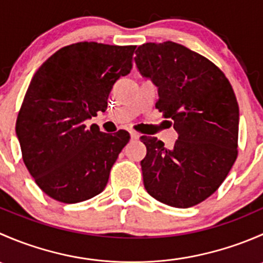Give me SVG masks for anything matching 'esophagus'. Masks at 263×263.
Here are the masks:
<instances>
[{
  "instance_id": "1",
  "label": "esophagus",
  "mask_w": 263,
  "mask_h": 263,
  "mask_svg": "<svg viewBox=\"0 0 263 263\" xmlns=\"http://www.w3.org/2000/svg\"><path fill=\"white\" fill-rule=\"evenodd\" d=\"M129 135H131L132 140H139L140 139V135L137 134L136 131H131V132H129Z\"/></svg>"
}]
</instances>
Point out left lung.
<instances>
[{"mask_svg": "<svg viewBox=\"0 0 263 263\" xmlns=\"http://www.w3.org/2000/svg\"><path fill=\"white\" fill-rule=\"evenodd\" d=\"M136 66L158 87L155 107L173 121L178 140L166 148L141 136L144 185L155 200L187 209L220 187L238 155L239 107L224 72L211 61L174 42L145 43Z\"/></svg>", "mask_w": 263, "mask_h": 263, "instance_id": "obj_1", "label": "left lung"}]
</instances>
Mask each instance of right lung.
<instances>
[{"label":"right lung","mask_w":263,"mask_h":263,"mask_svg":"<svg viewBox=\"0 0 263 263\" xmlns=\"http://www.w3.org/2000/svg\"><path fill=\"white\" fill-rule=\"evenodd\" d=\"M136 46L80 42L52 54L31 79L16 119L24 164L53 200L99 195L129 134H104L84 122L105 112L115 82L129 73Z\"/></svg>","instance_id":"1"}]
</instances>
